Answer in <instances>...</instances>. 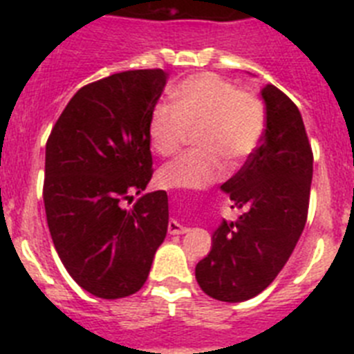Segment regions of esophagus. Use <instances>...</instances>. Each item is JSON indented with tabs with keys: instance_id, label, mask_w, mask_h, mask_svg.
Instances as JSON below:
<instances>
[{
	"instance_id": "esophagus-1",
	"label": "esophagus",
	"mask_w": 354,
	"mask_h": 354,
	"mask_svg": "<svg viewBox=\"0 0 354 354\" xmlns=\"http://www.w3.org/2000/svg\"><path fill=\"white\" fill-rule=\"evenodd\" d=\"M168 232L174 234V236H179V234H186L187 228L183 227V225H180L179 221L170 220V221H168Z\"/></svg>"
}]
</instances>
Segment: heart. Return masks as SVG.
Returning a JSON list of instances; mask_svg holds the SVG:
<instances>
[{
  "label": "heart",
  "mask_w": 354,
  "mask_h": 354,
  "mask_svg": "<svg viewBox=\"0 0 354 354\" xmlns=\"http://www.w3.org/2000/svg\"><path fill=\"white\" fill-rule=\"evenodd\" d=\"M171 104L156 106L149 118V142L159 156H171L195 134L200 149L189 150L159 170L170 189H200L239 167L257 150L266 131V109L257 95L230 81L202 72L171 90Z\"/></svg>",
  "instance_id": "obj_1"
}]
</instances>
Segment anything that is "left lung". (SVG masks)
<instances>
[{
    "label": "left lung",
    "instance_id": "obj_1",
    "mask_svg": "<svg viewBox=\"0 0 354 354\" xmlns=\"http://www.w3.org/2000/svg\"><path fill=\"white\" fill-rule=\"evenodd\" d=\"M262 143L221 186L243 214L221 221L212 248L196 264L200 289L220 301L261 294L282 271L306 223L314 156L301 113L283 92L266 84Z\"/></svg>",
    "mask_w": 354,
    "mask_h": 354
}]
</instances>
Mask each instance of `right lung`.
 I'll use <instances>...</instances> for the list:
<instances>
[{"label":"right lung","instance_id":"1","mask_svg":"<svg viewBox=\"0 0 354 354\" xmlns=\"http://www.w3.org/2000/svg\"><path fill=\"white\" fill-rule=\"evenodd\" d=\"M161 68L126 71L76 92L46 143L44 205L55 248L76 283L102 299L147 282L168 230L167 192L152 177L149 118L167 84Z\"/></svg>","mask_w":354,"mask_h":354}]
</instances>
